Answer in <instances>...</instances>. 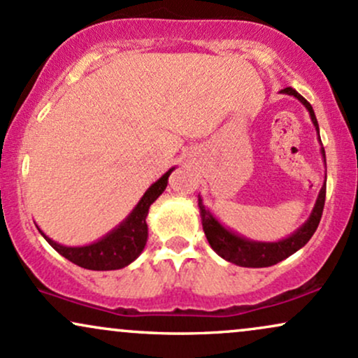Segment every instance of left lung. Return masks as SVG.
Instances as JSON below:
<instances>
[{"instance_id": "left-lung-1", "label": "left lung", "mask_w": 358, "mask_h": 358, "mask_svg": "<svg viewBox=\"0 0 358 358\" xmlns=\"http://www.w3.org/2000/svg\"><path fill=\"white\" fill-rule=\"evenodd\" d=\"M281 94L293 95L295 99L300 100L301 103L305 105V108L308 110L310 117H312V122L318 132V122L317 117H315L313 107L301 96L295 88L287 87L281 90ZM318 142L320 141V132H318ZM323 162H325V149H320ZM325 194H327V176L325 182L318 192L317 203L313 206V211L310 214V217L306 220L303 224L298 228L295 233L289 234L288 238L280 239V241L275 243H266V241H253V239H248L241 234L234 233L226 226H222L216 217L213 216V213L206 208L203 203V197L199 196L197 199V204H199V213H201V221H203V229L206 238H208L209 245L221 258H224L226 262L238 264V266L245 268H266L273 266V264L283 262L288 256L296 253L300 248H303L306 243L310 241V238L313 236V233L318 228V222L322 220L323 206H325Z\"/></svg>"}]
</instances>
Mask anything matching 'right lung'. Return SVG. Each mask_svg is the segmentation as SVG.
<instances>
[{"label": "right lung", "instance_id": "add662e5", "mask_svg": "<svg viewBox=\"0 0 358 358\" xmlns=\"http://www.w3.org/2000/svg\"><path fill=\"white\" fill-rule=\"evenodd\" d=\"M176 167H171L162 178L155 180L152 186L144 192V196L141 197V201L132 209V213L119 226H115L110 233L100 238L99 241L90 243V245L85 246H63L60 243L53 241V239L46 236L38 226L36 228L55 251H58L63 258L85 268V270L108 271L129 266L144 251L147 234H149L145 222L149 208L166 191L167 179H169L171 172Z\"/></svg>", "mask_w": 358, "mask_h": 358}]
</instances>
